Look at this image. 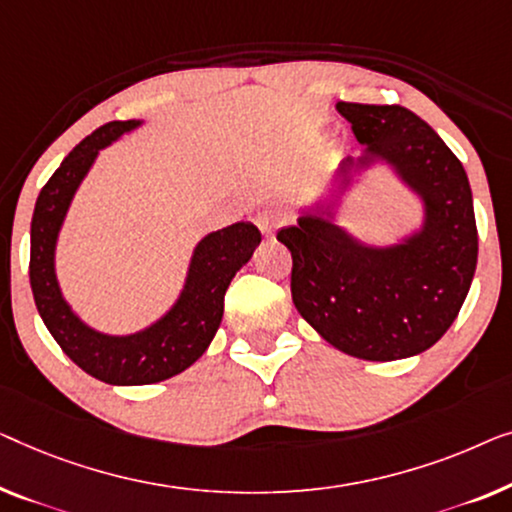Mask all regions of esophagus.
I'll use <instances>...</instances> for the list:
<instances>
[{
  "label": "esophagus",
  "instance_id": "esophagus-1",
  "mask_svg": "<svg viewBox=\"0 0 512 512\" xmlns=\"http://www.w3.org/2000/svg\"><path fill=\"white\" fill-rule=\"evenodd\" d=\"M254 221H256V226L261 228V233L268 235V238H270V235L274 233V228H279L281 224H284L286 217H284V212L274 210V207H265V210L256 212Z\"/></svg>",
  "mask_w": 512,
  "mask_h": 512
}]
</instances>
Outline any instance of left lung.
<instances>
[{
	"instance_id": "left-lung-1",
	"label": "left lung",
	"mask_w": 512,
	"mask_h": 512,
	"mask_svg": "<svg viewBox=\"0 0 512 512\" xmlns=\"http://www.w3.org/2000/svg\"><path fill=\"white\" fill-rule=\"evenodd\" d=\"M362 157H346L335 182L385 161L425 205L420 231L392 247H367L332 224L330 207L277 233L293 256L291 293L325 342L360 360H402L427 351L462 309L478 263L469 177L425 120L402 106L337 103Z\"/></svg>"
}]
</instances>
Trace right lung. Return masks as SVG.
<instances>
[{"instance_id":"obj_1","label":"right lung","mask_w":512,"mask_h":512,"mask_svg":"<svg viewBox=\"0 0 512 512\" xmlns=\"http://www.w3.org/2000/svg\"><path fill=\"white\" fill-rule=\"evenodd\" d=\"M140 122H108L73 147L36 198L29 247V284L36 309L59 348L94 379L110 385H147L184 372L205 353L224 316V295L261 231L249 221L214 231L198 242L187 284L164 318L127 337L92 330L66 305L55 277V244L71 198L96 154Z\"/></svg>"}]
</instances>
